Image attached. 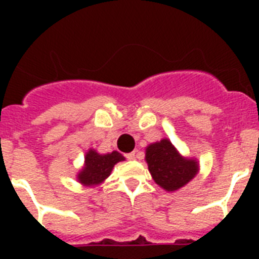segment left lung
<instances>
[{
	"mask_svg": "<svg viewBox=\"0 0 259 259\" xmlns=\"http://www.w3.org/2000/svg\"><path fill=\"white\" fill-rule=\"evenodd\" d=\"M122 161H124V157L119 152L100 154L95 149H89L85 154L84 167L77 174V180L89 187L101 184L106 178H109L114 166Z\"/></svg>",
	"mask_w": 259,
	"mask_h": 259,
	"instance_id": "8db88e82",
	"label": "left lung"
}]
</instances>
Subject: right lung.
Segmentation results:
<instances>
[{
    "instance_id": "1",
    "label": "right lung",
    "mask_w": 259,
    "mask_h": 259,
    "mask_svg": "<svg viewBox=\"0 0 259 259\" xmlns=\"http://www.w3.org/2000/svg\"><path fill=\"white\" fill-rule=\"evenodd\" d=\"M145 161L154 182L168 192L188 184L198 172L197 162L180 155L168 139L150 144Z\"/></svg>"
}]
</instances>
